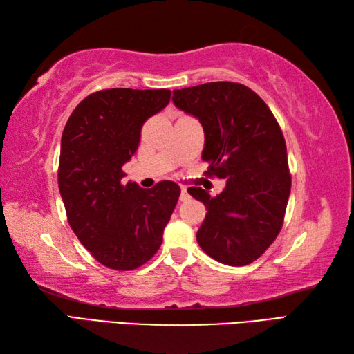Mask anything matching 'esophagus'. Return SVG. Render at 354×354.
I'll use <instances>...</instances> for the list:
<instances>
[{
	"instance_id": "34e87169",
	"label": "esophagus",
	"mask_w": 354,
	"mask_h": 354,
	"mask_svg": "<svg viewBox=\"0 0 354 354\" xmlns=\"http://www.w3.org/2000/svg\"><path fill=\"white\" fill-rule=\"evenodd\" d=\"M187 199H189V193H187V189H185V187H181V196H179V201H181V202H185Z\"/></svg>"
}]
</instances>
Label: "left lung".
<instances>
[{
  "label": "left lung",
  "mask_w": 354,
  "mask_h": 354,
  "mask_svg": "<svg viewBox=\"0 0 354 354\" xmlns=\"http://www.w3.org/2000/svg\"><path fill=\"white\" fill-rule=\"evenodd\" d=\"M178 109L199 120L208 175L227 181L209 196L190 187L207 208L198 243L209 257L228 266H245L265 252L283 227L290 194L288 150L268 104L252 89L234 82L175 89Z\"/></svg>",
  "instance_id": "left-lung-1"
}]
</instances>
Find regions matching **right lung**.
<instances>
[{
  "label": "right lung",
  "instance_id": "1",
  "mask_svg": "<svg viewBox=\"0 0 354 354\" xmlns=\"http://www.w3.org/2000/svg\"><path fill=\"white\" fill-rule=\"evenodd\" d=\"M170 89L112 88L73 111L61 140L57 183L80 243L103 266L132 270L153 257L181 189L123 184V165L137 152L141 127L170 102Z\"/></svg>",
  "mask_w": 354,
  "mask_h": 354
}]
</instances>
